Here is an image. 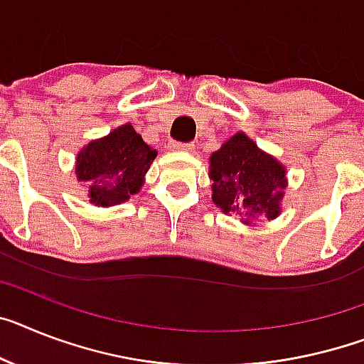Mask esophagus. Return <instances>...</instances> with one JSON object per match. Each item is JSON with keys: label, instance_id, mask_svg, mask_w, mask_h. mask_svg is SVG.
Segmentation results:
<instances>
[{"label": "esophagus", "instance_id": "1", "mask_svg": "<svg viewBox=\"0 0 364 364\" xmlns=\"http://www.w3.org/2000/svg\"><path fill=\"white\" fill-rule=\"evenodd\" d=\"M172 148L177 149V151H194L192 142H176V144H172Z\"/></svg>", "mask_w": 364, "mask_h": 364}]
</instances>
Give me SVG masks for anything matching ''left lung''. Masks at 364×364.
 I'll return each mask as SVG.
<instances>
[{
    "label": "left lung",
    "instance_id": "left-lung-1",
    "mask_svg": "<svg viewBox=\"0 0 364 364\" xmlns=\"http://www.w3.org/2000/svg\"><path fill=\"white\" fill-rule=\"evenodd\" d=\"M213 201L225 215L252 224L276 218L287 187L285 166L264 154L244 133H237L209 159Z\"/></svg>",
    "mask_w": 364,
    "mask_h": 364
}]
</instances>
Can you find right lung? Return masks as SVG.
I'll return each mask as SVG.
<instances>
[{
    "label": "right lung",
    "mask_w": 364,
    "mask_h": 364,
    "mask_svg": "<svg viewBox=\"0 0 364 364\" xmlns=\"http://www.w3.org/2000/svg\"><path fill=\"white\" fill-rule=\"evenodd\" d=\"M157 151L146 144L131 124L92 140L75 159V173L88 187L90 203L118 205L136 194Z\"/></svg>",
    "instance_id": "1"
}]
</instances>
